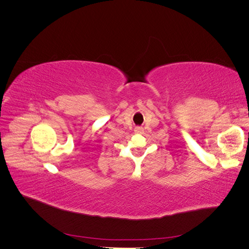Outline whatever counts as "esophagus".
<instances>
[{"instance_id":"esophagus-1","label":"esophagus","mask_w":249,"mask_h":249,"mask_svg":"<svg viewBox=\"0 0 249 249\" xmlns=\"http://www.w3.org/2000/svg\"><path fill=\"white\" fill-rule=\"evenodd\" d=\"M134 132H135V133H137V134H140V133H142V132H143V129H142L141 126H136V127H135Z\"/></svg>"}]
</instances>
